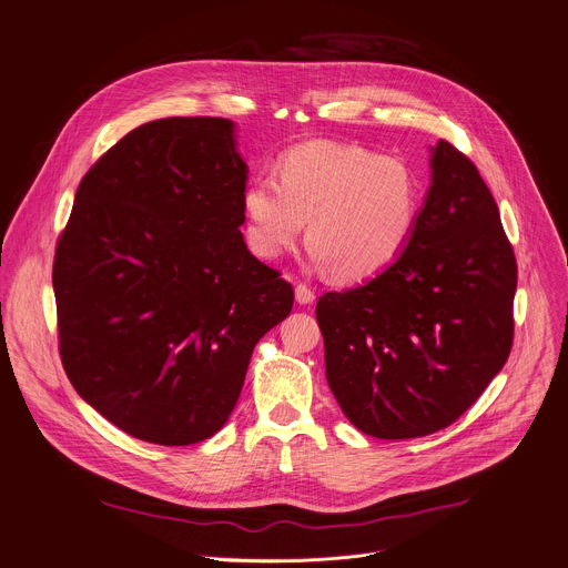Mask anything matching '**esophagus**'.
<instances>
[{"mask_svg":"<svg viewBox=\"0 0 568 568\" xmlns=\"http://www.w3.org/2000/svg\"><path fill=\"white\" fill-rule=\"evenodd\" d=\"M294 296H296V303H301V305H310V303H314V298H316L314 290L307 287V285H303V283H298V285L294 287Z\"/></svg>","mask_w":568,"mask_h":568,"instance_id":"obj_1","label":"esophagus"}]
</instances>
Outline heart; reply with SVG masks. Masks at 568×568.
<instances>
[{
	"instance_id": "obj_1",
	"label": "heart",
	"mask_w": 568,
	"mask_h": 568,
	"mask_svg": "<svg viewBox=\"0 0 568 568\" xmlns=\"http://www.w3.org/2000/svg\"><path fill=\"white\" fill-rule=\"evenodd\" d=\"M245 239L265 261L303 234L312 258L345 283L379 276L413 241L422 186L399 158L356 144L312 140L283 151L276 178H252L241 196Z\"/></svg>"
}]
</instances>
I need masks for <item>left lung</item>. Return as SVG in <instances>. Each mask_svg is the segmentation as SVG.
I'll use <instances>...</instances> for the list:
<instances>
[{
  "mask_svg": "<svg viewBox=\"0 0 568 568\" xmlns=\"http://www.w3.org/2000/svg\"><path fill=\"white\" fill-rule=\"evenodd\" d=\"M433 184L402 258L316 303L325 376L345 417L376 439L457 422L513 347L517 263L477 166L439 140Z\"/></svg>",
  "mask_w": 568,
  "mask_h": 568,
  "instance_id": "1",
  "label": "left lung"
}]
</instances>
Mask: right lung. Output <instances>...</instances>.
Wrapping results in <instances>:
<instances>
[{
    "mask_svg": "<svg viewBox=\"0 0 568 568\" xmlns=\"http://www.w3.org/2000/svg\"><path fill=\"white\" fill-rule=\"evenodd\" d=\"M245 184L232 120L164 118L78 186L53 261L60 356L78 395L135 439L216 435L254 345L292 312V285L243 241Z\"/></svg>",
    "mask_w": 568,
    "mask_h": 568,
    "instance_id": "1",
    "label": "right lung"
}]
</instances>
